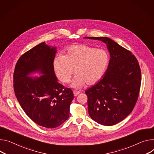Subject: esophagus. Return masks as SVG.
Listing matches in <instances>:
<instances>
[{"label":"esophagus","mask_w":154,"mask_h":154,"mask_svg":"<svg viewBox=\"0 0 154 154\" xmlns=\"http://www.w3.org/2000/svg\"><path fill=\"white\" fill-rule=\"evenodd\" d=\"M80 93V91H75V90H74V91H73V93H74V95L75 96H77L79 93Z\"/></svg>","instance_id":"1"}]
</instances>
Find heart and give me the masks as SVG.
<instances>
[{"mask_svg":"<svg viewBox=\"0 0 154 154\" xmlns=\"http://www.w3.org/2000/svg\"><path fill=\"white\" fill-rule=\"evenodd\" d=\"M109 62L104 50L85 44L70 47L64 55H58L53 62L56 75L63 83H68L75 70V77L71 83L74 88H80L86 83L96 84L103 78Z\"/></svg>","mask_w":154,"mask_h":154,"instance_id":"b5f03b06","label":"heart"}]
</instances>
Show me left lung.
I'll return each instance as SVG.
<instances>
[{
    "instance_id": "obj_1",
    "label": "left lung",
    "mask_w": 154,
    "mask_h": 154,
    "mask_svg": "<svg viewBox=\"0 0 154 154\" xmlns=\"http://www.w3.org/2000/svg\"><path fill=\"white\" fill-rule=\"evenodd\" d=\"M84 38L102 41L110 57L102 79L85 91L88 114L101 125H116L131 112L136 103L141 83L140 67L131 51L110 38Z\"/></svg>"
}]
</instances>
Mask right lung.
<instances>
[{
    "label": "right lung",
    "instance_id": "right-lung-1",
    "mask_svg": "<svg viewBox=\"0 0 154 154\" xmlns=\"http://www.w3.org/2000/svg\"><path fill=\"white\" fill-rule=\"evenodd\" d=\"M56 47L40 43L26 52L18 60L13 74V87L24 112L43 127H59L69 117L73 92L58 83L53 62ZM33 73L40 77L31 78Z\"/></svg>",
    "mask_w": 154,
    "mask_h": 154
}]
</instances>
